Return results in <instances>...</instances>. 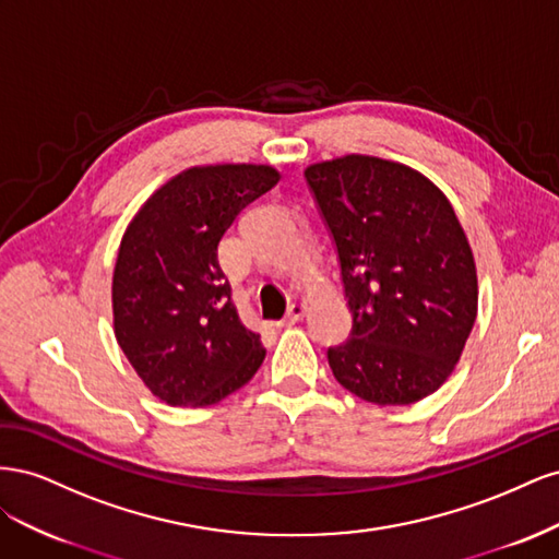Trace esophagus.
Wrapping results in <instances>:
<instances>
[{"label": "esophagus", "instance_id": "esophagus-1", "mask_svg": "<svg viewBox=\"0 0 559 559\" xmlns=\"http://www.w3.org/2000/svg\"><path fill=\"white\" fill-rule=\"evenodd\" d=\"M308 314V306L306 302H294V306L289 308V312H286V317H284V324L286 326H294V324H298V321Z\"/></svg>", "mask_w": 559, "mask_h": 559}]
</instances>
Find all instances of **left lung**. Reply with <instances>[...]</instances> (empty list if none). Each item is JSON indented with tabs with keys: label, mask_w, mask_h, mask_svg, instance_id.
Masks as SVG:
<instances>
[{
	"label": "left lung",
	"mask_w": 559,
	"mask_h": 559,
	"mask_svg": "<svg viewBox=\"0 0 559 559\" xmlns=\"http://www.w3.org/2000/svg\"><path fill=\"white\" fill-rule=\"evenodd\" d=\"M335 242L349 341L329 347L347 392L378 405L433 394L478 312L476 261L450 200L408 165L349 154L306 170Z\"/></svg>",
	"instance_id": "1"
}]
</instances>
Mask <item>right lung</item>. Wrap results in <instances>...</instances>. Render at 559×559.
I'll return each mask as SVG.
<instances>
[{
	"label": "right lung",
	"mask_w": 559,
	"mask_h": 559,
	"mask_svg": "<svg viewBox=\"0 0 559 559\" xmlns=\"http://www.w3.org/2000/svg\"><path fill=\"white\" fill-rule=\"evenodd\" d=\"M280 181L270 165H198L151 195L123 233L111 282L114 333L134 373L167 405L205 408L265 359L218 265V242Z\"/></svg>",
	"instance_id": "right-lung-1"
}]
</instances>
